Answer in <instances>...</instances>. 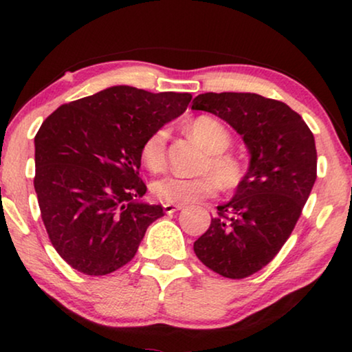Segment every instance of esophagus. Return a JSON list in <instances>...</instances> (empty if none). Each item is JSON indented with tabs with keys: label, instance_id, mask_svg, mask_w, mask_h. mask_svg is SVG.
Returning a JSON list of instances; mask_svg holds the SVG:
<instances>
[{
	"label": "esophagus",
	"instance_id": "obj_1",
	"mask_svg": "<svg viewBox=\"0 0 352 352\" xmlns=\"http://www.w3.org/2000/svg\"><path fill=\"white\" fill-rule=\"evenodd\" d=\"M181 208H182V205H175V204H165V205H163V210H165L166 214L175 213V211L181 210Z\"/></svg>",
	"mask_w": 352,
	"mask_h": 352
}]
</instances>
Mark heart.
<instances>
[{"label":"heart","mask_w":352,"mask_h":352,"mask_svg":"<svg viewBox=\"0 0 352 352\" xmlns=\"http://www.w3.org/2000/svg\"><path fill=\"white\" fill-rule=\"evenodd\" d=\"M187 131L208 152V157L204 163V171H210L211 175L197 177H163L153 182V195L168 204L187 205L214 195L218 186L224 190L237 189L245 177V166L240 158L224 152L232 142L229 129L219 120L201 115L187 124ZM166 142L168 131L165 128L151 133L142 142L141 160L147 170L160 173L165 168Z\"/></svg>","instance_id":"heart-1"}]
</instances>
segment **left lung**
<instances>
[{"instance_id": "1", "label": "left lung", "mask_w": 352, "mask_h": 352, "mask_svg": "<svg viewBox=\"0 0 352 352\" xmlns=\"http://www.w3.org/2000/svg\"><path fill=\"white\" fill-rule=\"evenodd\" d=\"M192 109L229 123L250 152L242 184L194 243L211 271L245 278L272 261L300 219L317 177L314 136L295 110L259 94L205 93Z\"/></svg>"}]
</instances>
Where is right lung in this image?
Masks as SVG:
<instances>
[{
    "mask_svg": "<svg viewBox=\"0 0 352 352\" xmlns=\"http://www.w3.org/2000/svg\"><path fill=\"white\" fill-rule=\"evenodd\" d=\"M189 93L112 86L54 110L35 136V192L56 252L86 276L131 261L162 205L141 201V147L186 112Z\"/></svg>",
    "mask_w": 352,
    "mask_h": 352,
    "instance_id": "add662e5",
    "label": "right lung"
}]
</instances>
